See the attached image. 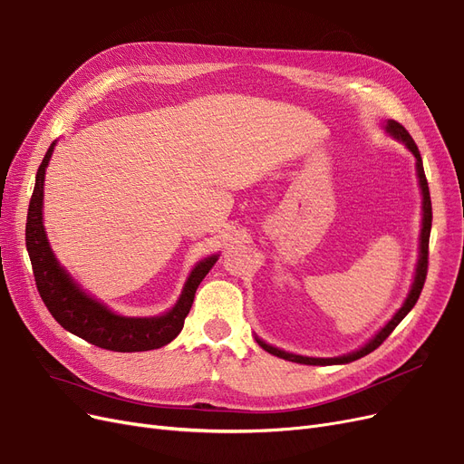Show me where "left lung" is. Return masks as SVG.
I'll return each mask as SVG.
<instances>
[{
  "label": "left lung",
  "mask_w": 464,
  "mask_h": 464,
  "mask_svg": "<svg viewBox=\"0 0 464 464\" xmlns=\"http://www.w3.org/2000/svg\"><path fill=\"white\" fill-rule=\"evenodd\" d=\"M388 132L393 134L395 138L401 140L405 146L412 151V155L417 157V174H419V182H420V189H422V232H420V259H419V266H417V276H414V284H412V290L409 294V297L405 299L403 307L399 309L395 313V316L392 318V321L382 328L376 338H372L369 343H366L364 347H361L359 351H355V353H349V355H343V357H334V359H313V357H301V355H292V353H285V351H280L273 345H266L265 342L257 340V343L268 351V353H273L280 359H285V361H292V362H301V364H343V362H351V361H357L364 355L372 353V351L376 347H380L382 343L386 342L388 335L395 330V326L403 321V318L407 316V313L414 307V303L419 301L420 297V292L424 287V282H426V275H428V242H430V228H432V201H430V189H428V180H426V174H424V167H422V157H420V151L417 148V143H414V140L411 138V134L405 130L403 124H399L395 121H388Z\"/></svg>",
  "instance_id": "8db88e82"
}]
</instances>
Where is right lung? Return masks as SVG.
Returning <instances> with one entry per match:
<instances>
[{
	"instance_id": "add662e5",
	"label": "right lung",
	"mask_w": 464,
	"mask_h": 464,
	"mask_svg": "<svg viewBox=\"0 0 464 464\" xmlns=\"http://www.w3.org/2000/svg\"><path fill=\"white\" fill-rule=\"evenodd\" d=\"M53 146L55 143H52L50 150H47L36 172V186L32 191L26 217V249L36 287L47 311L52 313L63 328L102 349L134 353V351H150L167 345L180 334L184 318L191 309V303H194L198 285L217 263V255L201 261L191 270L182 297L170 313L155 318H126L111 313L102 303L86 295L71 280V276L55 261L50 244L45 239L42 225L44 177L45 167L53 153Z\"/></svg>"
}]
</instances>
